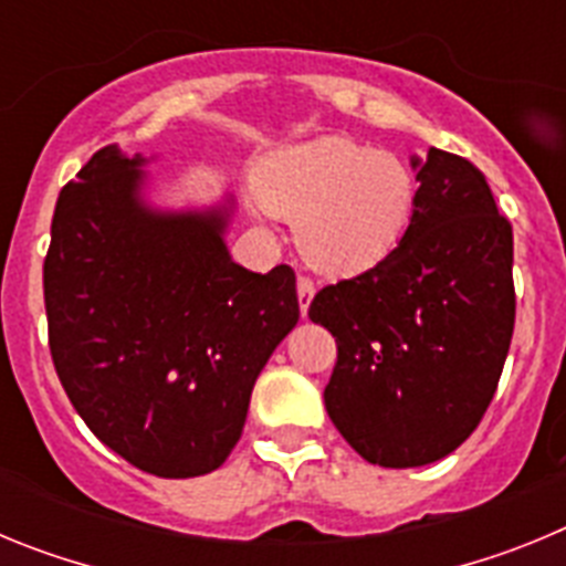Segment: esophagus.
<instances>
[{
	"mask_svg": "<svg viewBox=\"0 0 566 566\" xmlns=\"http://www.w3.org/2000/svg\"><path fill=\"white\" fill-rule=\"evenodd\" d=\"M312 297H314V280L312 277H297V303H300V312L303 317L308 314V306H312Z\"/></svg>",
	"mask_w": 566,
	"mask_h": 566,
	"instance_id": "34e87169",
	"label": "esophagus"
}]
</instances>
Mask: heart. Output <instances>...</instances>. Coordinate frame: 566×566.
<instances>
[{"mask_svg":"<svg viewBox=\"0 0 566 566\" xmlns=\"http://www.w3.org/2000/svg\"><path fill=\"white\" fill-rule=\"evenodd\" d=\"M254 189L272 212L294 221L308 266L337 277L391 258L419 201L411 164L343 135L269 153L254 169Z\"/></svg>","mask_w":566,"mask_h":566,"instance_id":"b5f03b06","label":"heart"}]
</instances>
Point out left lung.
Here are the masks:
<instances>
[{"mask_svg": "<svg viewBox=\"0 0 566 566\" xmlns=\"http://www.w3.org/2000/svg\"><path fill=\"white\" fill-rule=\"evenodd\" d=\"M419 201L379 266L319 289L308 317L337 339L334 428L365 462L419 468L476 431L507 359L513 227L468 158H411Z\"/></svg>", "mask_w": 566, "mask_h": 566, "instance_id": "8db88e82", "label": "left lung"}]
</instances>
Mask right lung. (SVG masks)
<instances>
[{"label":"right lung","mask_w":566,"mask_h":566,"mask_svg":"<svg viewBox=\"0 0 566 566\" xmlns=\"http://www.w3.org/2000/svg\"><path fill=\"white\" fill-rule=\"evenodd\" d=\"M147 158L109 144L62 189L44 258L53 365L109 451L153 476L221 468L254 379L294 326V272L227 249L232 198L203 212L144 201Z\"/></svg>","instance_id":"obj_1"}]
</instances>
